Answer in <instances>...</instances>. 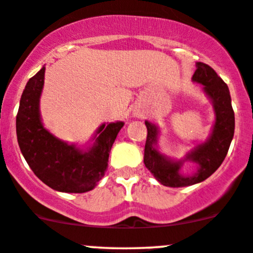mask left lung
Here are the masks:
<instances>
[{
  "label": "left lung",
  "mask_w": 253,
  "mask_h": 253,
  "mask_svg": "<svg viewBox=\"0 0 253 253\" xmlns=\"http://www.w3.org/2000/svg\"><path fill=\"white\" fill-rule=\"evenodd\" d=\"M196 66L197 68L192 80L205 86V92L213 102L216 122L207 142L197 146L187 155L188 160L197 162L200 166L195 176H181L178 172L181 162L171 161L156 150L159 129L148 121L145 122L147 127V138L143 162L156 177V180L167 187H186L209 178L225 160L235 133V112L231 105L227 84L217 75L216 71L206 63L197 62Z\"/></svg>",
  "instance_id": "1"
}]
</instances>
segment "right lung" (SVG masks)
I'll return each mask as SVG.
<instances>
[{"instance_id":"right-lung-1","label":"right lung","mask_w":253,"mask_h":253,"mask_svg":"<svg viewBox=\"0 0 253 253\" xmlns=\"http://www.w3.org/2000/svg\"><path fill=\"white\" fill-rule=\"evenodd\" d=\"M44 67L28 80L21 96L16 117L18 146L34 173L48 187L60 192L91 191L105 174L108 157L124 122L102 125L96 142L84 152L52 136L40 119V94L43 87Z\"/></svg>"}]
</instances>
